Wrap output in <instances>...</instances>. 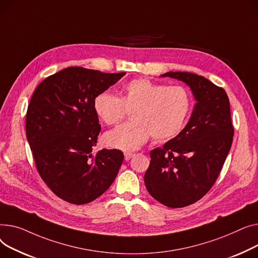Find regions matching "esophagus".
I'll return each mask as SVG.
<instances>
[{"label": "esophagus", "instance_id": "obj_1", "mask_svg": "<svg viewBox=\"0 0 258 258\" xmlns=\"http://www.w3.org/2000/svg\"><path fill=\"white\" fill-rule=\"evenodd\" d=\"M124 156H125V160H130L133 156H134V154L133 153H130V152H126L125 154H124Z\"/></svg>", "mask_w": 258, "mask_h": 258}]
</instances>
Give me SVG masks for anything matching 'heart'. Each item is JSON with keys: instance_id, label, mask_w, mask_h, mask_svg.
<instances>
[{"instance_id": "b5f03b06", "label": "heart", "mask_w": 258, "mask_h": 258, "mask_svg": "<svg viewBox=\"0 0 258 258\" xmlns=\"http://www.w3.org/2000/svg\"><path fill=\"white\" fill-rule=\"evenodd\" d=\"M190 107L191 99L183 86H165L145 78L124 84L120 98L106 90L94 99L96 113L107 125L117 124L127 109H133V120L104 135L106 145L125 152L140 149L151 134L156 141L174 138L184 126Z\"/></svg>"}]
</instances>
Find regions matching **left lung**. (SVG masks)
I'll return each mask as SVG.
<instances>
[{"mask_svg": "<svg viewBox=\"0 0 258 258\" xmlns=\"http://www.w3.org/2000/svg\"><path fill=\"white\" fill-rule=\"evenodd\" d=\"M161 77L184 82L196 100L185 127L162 148L151 151L145 174L149 194L165 206L179 208L200 200L214 185L234 131L229 99L223 88L187 72H168Z\"/></svg>", "mask_w": 258, "mask_h": 258, "instance_id": "left-lung-1", "label": "left lung"}]
</instances>
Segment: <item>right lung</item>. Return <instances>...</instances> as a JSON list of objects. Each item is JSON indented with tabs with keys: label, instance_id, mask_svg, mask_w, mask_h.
<instances>
[{
	"label": "right lung",
	"instance_id": "right-lung-1",
	"mask_svg": "<svg viewBox=\"0 0 258 258\" xmlns=\"http://www.w3.org/2000/svg\"><path fill=\"white\" fill-rule=\"evenodd\" d=\"M125 74L71 67L45 78L30 100L26 135L37 171L64 201L76 205L94 201L118 173L122 151L93 152L101 130L94 99Z\"/></svg>",
	"mask_w": 258,
	"mask_h": 258
}]
</instances>
